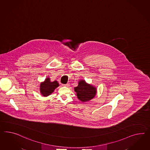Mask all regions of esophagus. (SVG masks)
I'll return each mask as SVG.
<instances>
[{"instance_id": "1", "label": "esophagus", "mask_w": 150, "mask_h": 150, "mask_svg": "<svg viewBox=\"0 0 150 150\" xmlns=\"http://www.w3.org/2000/svg\"><path fill=\"white\" fill-rule=\"evenodd\" d=\"M69 83H67L66 84L63 85V86H69Z\"/></svg>"}]
</instances>
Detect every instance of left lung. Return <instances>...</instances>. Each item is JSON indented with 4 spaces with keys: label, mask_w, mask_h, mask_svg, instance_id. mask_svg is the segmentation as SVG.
Masks as SVG:
<instances>
[{
    "label": "left lung",
    "mask_w": 150,
    "mask_h": 150,
    "mask_svg": "<svg viewBox=\"0 0 150 150\" xmlns=\"http://www.w3.org/2000/svg\"><path fill=\"white\" fill-rule=\"evenodd\" d=\"M78 98L82 102H86L93 98L96 93V88L88 84L84 81H79L78 85L74 88Z\"/></svg>",
    "instance_id": "obj_1"
}]
</instances>
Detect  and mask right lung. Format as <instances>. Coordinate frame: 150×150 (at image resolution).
<instances>
[{
    "label": "right lung",
    "mask_w": 150,
    "mask_h": 150,
    "mask_svg": "<svg viewBox=\"0 0 150 150\" xmlns=\"http://www.w3.org/2000/svg\"><path fill=\"white\" fill-rule=\"evenodd\" d=\"M57 81L51 82L49 78H46L43 83L40 85V91L43 96H49L54 91V89L59 86Z\"/></svg>",
    "instance_id": "1"
}]
</instances>
